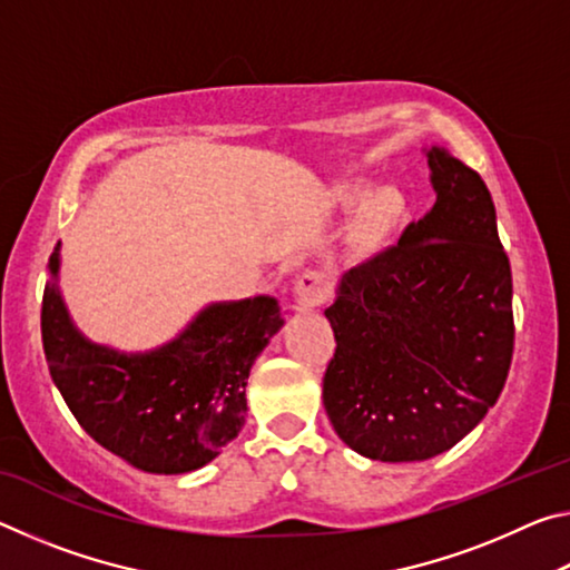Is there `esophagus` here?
<instances>
[{
  "label": "esophagus",
  "mask_w": 570,
  "mask_h": 570,
  "mask_svg": "<svg viewBox=\"0 0 570 570\" xmlns=\"http://www.w3.org/2000/svg\"><path fill=\"white\" fill-rule=\"evenodd\" d=\"M330 276L324 272H304L296 278L294 296L302 306H320L330 296Z\"/></svg>",
  "instance_id": "esophagus-1"
}]
</instances>
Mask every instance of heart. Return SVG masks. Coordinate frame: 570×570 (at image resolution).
I'll return each instance as SVG.
<instances>
[{
  "label": "heart",
  "instance_id": "1",
  "mask_svg": "<svg viewBox=\"0 0 570 570\" xmlns=\"http://www.w3.org/2000/svg\"><path fill=\"white\" fill-rule=\"evenodd\" d=\"M366 196H370V190L366 188H354L350 193V200L352 204H360V200H364ZM394 210H397V198H394L392 193H380V196H374L372 204L364 210L360 228H356V238H360L362 244H374V240L384 234V228H387V224L392 220Z\"/></svg>",
  "mask_w": 570,
  "mask_h": 570
}]
</instances>
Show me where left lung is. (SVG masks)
Returning <instances> with one entry per match:
<instances>
[{
    "mask_svg": "<svg viewBox=\"0 0 570 570\" xmlns=\"http://www.w3.org/2000/svg\"><path fill=\"white\" fill-rule=\"evenodd\" d=\"M435 206L350 268L324 316L336 340L324 410L380 462L440 455L498 402L513 356V276L475 170L424 150Z\"/></svg>",
    "mask_w": 570,
    "mask_h": 570,
    "instance_id": "left-lung-1",
    "label": "left lung"
}]
</instances>
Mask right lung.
Wrapping results in <instances>:
<instances>
[{
    "label": "right lung",
    "mask_w": 570,
    "mask_h": 570,
    "mask_svg": "<svg viewBox=\"0 0 570 570\" xmlns=\"http://www.w3.org/2000/svg\"><path fill=\"white\" fill-rule=\"evenodd\" d=\"M57 278L60 244L42 298V344L52 382L82 430L132 468L158 475L218 458L244 428L250 366L284 326L276 298L208 304L158 350L120 352L77 330Z\"/></svg>",
    "instance_id": "right-lung-1"
}]
</instances>
